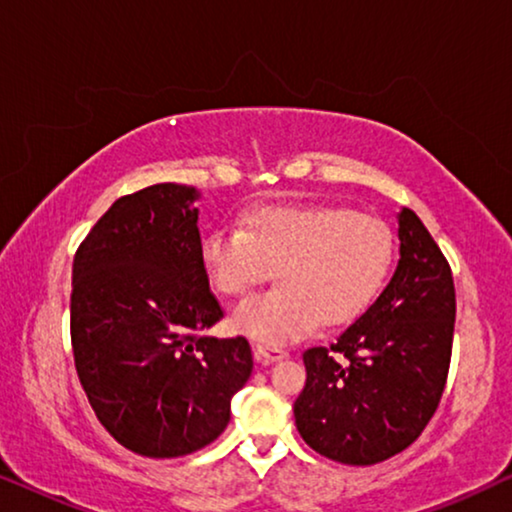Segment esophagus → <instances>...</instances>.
I'll return each mask as SVG.
<instances>
[{
  "instance_id": "1",
  "label": "esophagus",
  "mask_w": 512,
  "mask_h": 512,
  "mask_svg": "<svg viewBox=\"0 0 512 512\" xmlns=\"http://www.w3.org/2000/svg\"><path fill=\"white\" fill-rule=\"evenodd\" d=\"M254 356H256V361H258V363H265V366H268V363L282 361L284 356H286V352H284V349H279V347L256 345V349H254Z\"/></svg>"
}]
</instances>
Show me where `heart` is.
Segmentation results:
<instances>
[{"instance_id":"1","label":"heart","mask_w":512,"mask_h":512,"mask_svg":"<svg viewBox=\"0 0 512 512\" xmlns=\"http://www.w3.org/2000/svg\"><path fill=\"white\" fill-rule=\"evenodd\" d=\"M202 268L223 296L240 298L272 275L277 289L233 312L244 335L282 345L314 326H342L373 305L394 268L387 223L331 205H268L240 228H216L200 244Z\"/></svg>"}]
</instances>
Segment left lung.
Returning a JSON list of instances; mask_svg holds the SVG:
<instances>
[{"instance_id": "8db88e82", "label": "left lung", "mask_w": 512, "mask_h": 512, "mask_svg": "<svg viewBox=\"0 0 512 512\" xmlns=\"http://www.w3.org/2000/svg\"><path fill=\"white\" fill-rule=\"evenodd\" d=\"M401 261L382 296L331 347L303 354L298 433L321 457L370 466L415 443L450 370L452 268L412 209L398 214Z\"/></svg>"}]
</instances>
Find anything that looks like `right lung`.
Returning <instances> with one entry per match:
<instances>
[{
  "mask_svg": "<svg viewBox=\"0 0 512 512\" xmlns=\"http://www.w3.org/2000/svg\"><path fill=\"white\" fill-rule=\"evenodd\" d=\"M195 198L177 184L123 195L72 265L76 375L104 429L151 459L219 438L254 370L247 338L207 335L223 310L202 268Z\"/></svg>",
  "mask_w": 512,
  "mask_h": 512,
  "instance_id": "1",
  "label": "right lung"
}]
</instances>
